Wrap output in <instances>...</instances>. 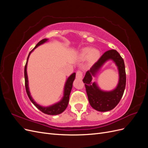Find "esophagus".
Wrapping results in <instances>:
<instances>
[{
	"instance_id": "esophagus-1",
	"label": "esophagus",
	"mask_w": 148,
	"mask_h": 148,
	"mask_svg": "<svg viewBox=\"0 0 148 148\" xmlns=\"http://www.w3.org/2000/svg\"><path fill=\"white\" fill-rule=\"evenodd\" d=\"M82 77H83L82 71L81 70H78L77 71V73H76V77H77V78L81 79V78H82Z\"/></svg>"
}]
</instances>
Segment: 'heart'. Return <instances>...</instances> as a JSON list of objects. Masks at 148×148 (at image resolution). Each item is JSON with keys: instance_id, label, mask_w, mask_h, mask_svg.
I'll return each instance as SVG.
<instances>
[{"instance_id": "heart-1", "label": "heart", "mask_w": 148, "mask_h": 148, "mask_svg": "<svg viewBox=\"0 0 148 148\" xmlns=\"http://www.w3.org/2000/svg\"><path fill=\"white\" fill-rule=\"evenodd\" d=\"M79 56L82 59H85L88 58L89 62H95L99 58L100 52L96 49H91L89 47H86L83 49Z\"/></svg>"}]
</instances>
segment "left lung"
Wrapping results in <instances>:
<instances>
[{
  "label": "left lung",
  "mask_w": 148,
  "mask_h": 148,
  "mask_svg": "<svg viewBox=\"0 0 148 148\" xmlns=\"http://www.w3.org/2000/svg\"><path fill=\"white\" fill-rule=\"evenodd\" d=\"M112 60L118 66L119 82L117 88L109 92H102L95 83H91L92 77L105 62L108 60ZM85 85L89 102L93 109L100 112H106L113 109L122 98L126 86V73L123 59L119 53L111 49L103 53L96 63L88 71L83 79Z\"/></svg>",
  "instance_id": "1"
}]
</instances>
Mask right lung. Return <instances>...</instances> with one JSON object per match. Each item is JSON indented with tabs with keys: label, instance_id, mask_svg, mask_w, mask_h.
Here are the masks:
<instances>
[{
	"label": "right lung",
	"instance_id": "1",
	"mask_svg": "<svg viewBox=\"0 0 148 148\" xmlns=\"http://www.w3.org/2000/svg\"><path fill=\"white\" fill-rule=\"evenodd\" d=\"M47 39H42L41 41H40L37 44L36 46L34 47V48L31 51L27 59V61H26V63L25 66V88H26V93H27L28 96L29 98L30 101H31V102L37 107V108L41 110V112H42L43 113L47 114V115H58L60 114L62 112L66 109V108L67 107V106H68L69 104V97H70V92L71 89H72V86H73V82L75 79V73H73V74H71L70 77H69L68 79L65 83V88H64V95L62 99L59 102L57 103V104L52 105L51 106L49 107H42L41 106L38 105L37 103H36L34 100L32 99L31 95H30V92L29 91V88H28V76H27V71H26V67H27V62H28V60L29 56L30 55L31 52H32L35 48H36L38 46H39L41 44L44 43L45 42H46L47 41Z\"/></svg>",
	"mask_w": 148,
	"mask_h": 148
}]
</instances>
